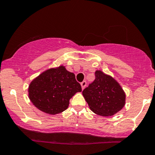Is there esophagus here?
Here are the masks:
<instances>
[{
    "label": "esophagus",
    "mask_w": 155,
    "mask_h": 155,
    "mask_svg": "<svg viewBox=\"0 0 155 155\" xmlns=\"http://www.w3.org/2000/svg\"><path fill=\"white\" fill-rule=\"evenodd\" d=\"M87 85V82L85 81H83L81 83V88H82V90H84V88Z\"/></svg>",
    "instance_id": "esophagus-1"
}]
</instances>
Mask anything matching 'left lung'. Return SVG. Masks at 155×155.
Instances as JSON below:
<instances>
[{"label":"left lung","instance_id":"8db88e82","mask_svg":"<svg viewBox=\"0 0 155 155\" xmlns=\"http://www.w3.org/2000/svg\"><path fill=\"white\" fill-rule=\"evenodd\" d=\"M96 79L82 91L88 106L94 113L101 116H111L124 107L126 94L120 84L112 77L96 71Z\"/></svg>","mask_w":155,"mask_h":155}]
</instances>
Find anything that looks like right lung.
Returning a JSON list of instances; mask_svg holds the SVG:
<instances>
[{"mask_svg":"<svg viewBox=\"0 0 155 155\" xmlns=\"http://www.w3.org/2000/svg\"><path fill=\"white\" fill-rule=\"evenodd\" d=\"M28 98L36 107L43 113L56 115L69 106V101L81 87L74 73L63 65L48 69L31 81Z\"/></svg>","mask_w":155,"mask_h":155,"instance_id":"1","label":"right lung"}]
</instances>
